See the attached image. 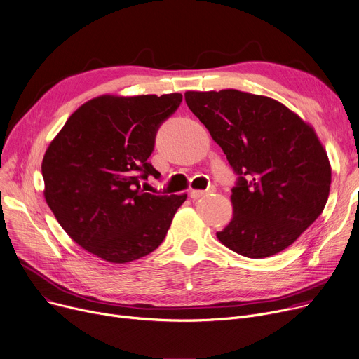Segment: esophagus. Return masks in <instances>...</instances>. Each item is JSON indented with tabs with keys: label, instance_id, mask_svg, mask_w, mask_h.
<instances>
[{
	"label": "esophagus",
	"instance_id": "esophagus-1",
	"mask_svg": "<svg viewBox=\"0 0 359 359\" xmlns=\"http://www.w3.org/2000/svg\"><path fill=\"white\" fill-rule=\"evenodd\" d=\"M209 192H212L210 189L208 190V192H206V190H196V189H192V190H190V192H189V196L192 198V199H198V198H202L203 195H206V194H209Z\"/></svg>",
	"mask_w": 359,
	"mask_h": 359
}]
</instances>
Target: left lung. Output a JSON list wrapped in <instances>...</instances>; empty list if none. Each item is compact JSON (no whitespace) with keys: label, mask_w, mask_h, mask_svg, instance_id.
<instances>
[{"label":"left lung","mask_w":359,"mask_h":359,"mask_svg":"<svg viewBox=\"0 0 359 359\" xmlns=\"http://www.w3.org/2000/svg\"><path fill=\"white\" fill-rule=\"evenodd\" d=\"M184 100L240 175L232 219L218 240L248 258L292 245L322 213L330 190V163L315 128L264 95L187 90Z\"/></svg>","instance_id":"obj_1"}]
</instances>
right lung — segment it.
Here are the masks:
<instances>
[{
  "label": "right lung",
  "instance_id": "right-lung-1",
  "mask_svg": "<svg viewBox=\"0 0 359 359\" xmlns=\"http://www.w3.org/2000/svg\"><path fill=\"white\" fill-rule=\"evenodd\" d=\"M182 93L101 95L72 114L47 147L44 199L83 250L112 264L153 252L187 195H153L138 179L160 173L149 163L158 126Z\"/></svg>",
  "mask_w": 359,
  "mask_h": 359
}]
</instances>
